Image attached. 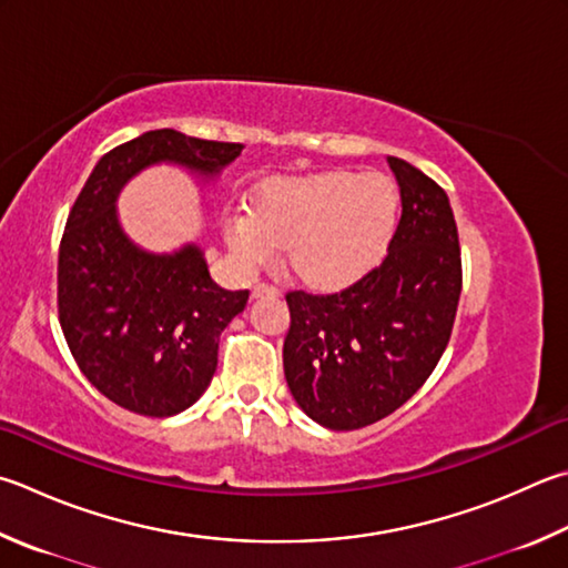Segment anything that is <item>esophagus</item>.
Instances as JSON below:
<instances>
[{
    "instance_id": "34e87169",
    "label": "esophagus",
    "mask_w": 568,
    "mask_h": 568,
    "mask_svg": "<svg viewBox=\"0 0 568 568\" xmlns=\"http://www.w3.org/2000/svg\"><path fill=\"white\" fill-rule=\"evenodd\" d=\"M261 295H281V287L267 285V283H257L253 287V297H261Z\"/></svg>"
}]
</instances>
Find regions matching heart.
<instances>
[{"label":"heart","instance_id":"obj_1","mask_svg":"<svg viewBox=\"0 0 568 568\" xmlns=\"http://www.w3.org/2000/svg\"><path fill=\"white\" fill-rule=\"evenodd\" d=\"M399 223V189L385 173L337 171L263 185L253 209L231 211L223 239L241 271L287 263L313 287L357 283L385 261Z\"/></svg>","mask_w":568,"mask_h":568}]
</instances>
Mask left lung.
Returning a JSON list of instances; mask_svg holds the SVG:
<instances>
[{"mask_svg":"<svg viewBox=\"0 0 568 568\" xmlns=\"http://www.w3.org/2000/svg\"><path fill=\"white\" fill-rule=\"evenodd\" d=\"M402 219L385 261L345 291L285 295V379L307 417L327 429L373 425L425 385L449 343L462 257L447 193L389 156Z\"/></svg>","mask_w":568,"mask_h":568,"instance_id":"left-lung-1","label":"left lung"}]
</instances>
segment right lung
I'll list each match as a JSON object with an SVG mask.
<instances>
[{
    "mask_svg": "<svg viewBox=\"0 0 568 568\" xmlns=\"http://www.w3.org/2000/svg\"><path fill=\"white\" fill-rule=\"evenodd\" d=\"M241 151L146 131L101 156L81 189L59 245V323L79 369L113 405L146 417L189 409L211 385L221 333L248 303V291L211 281L195 243L139 248L119 223L121 189L156 163L215 179Z\"/></svg>",
    "mask_w": 568,
    "mask_h": 568,
    "instance_id": "add662e5",
    "label": "right lung"
}]
</instances>
